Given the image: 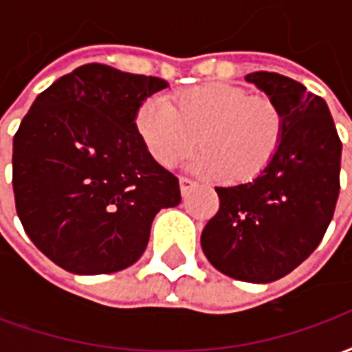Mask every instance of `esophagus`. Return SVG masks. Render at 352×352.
<instances>
[{"label":"esophagus","instance_id":"34e87169","mask_svg":"<svg viewBox=\"0 0 352 352\" xmlns=\"http://www.w3.org/2000/svg\"><path fill=\"white\" fill-rule=\"evenodd\" d=\"M179 184H181V194H183V196H186V194L196 186V183L190 181V179H186V177H181V179H179Z\"/></svg>","mask_w":352,"mask_h":352}]
</instances>
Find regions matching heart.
Instances as JSON below:
<instances>
[{"instance_id": "b5f03b06", "label": "heart", "mask_w": 352, "mask_h": 352, "mask_svg": "<svg viewBox=\"0 0 352 352\" xmlns=\"http://www.w3.org/2000/svg\"><path fill=\"white\" fill-rule=\"evenodd\" d=\"M135 131L154 160L171 168L201 146L188 168L204 175L247 181L279 153L285 116L265 96H249L226 82H206L173 96L146 98L135 113ZM199 139L196 140L195 138Z\"/></svg>"}]
</instances>
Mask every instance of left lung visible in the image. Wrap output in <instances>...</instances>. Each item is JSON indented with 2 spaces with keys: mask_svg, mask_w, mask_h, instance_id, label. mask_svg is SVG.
I'll use <instances>...</instances> for the list:
<instances>
[{
  "mask_svg": "<svg viewBox=\"0 0 352 352\" xmlns=\"http://www.w3.org/2000/svg\"><path fill=\"white\" fill-rule=\"evenodd\" d=\"M285 116L279 153L251 183L217 186L219 213L201 232V249L219 272L272 283L320 243L340 196L341 141L322 98L285 75L245 77Z\"/></svg>",
  "mask_w": 352,
  "mask_h": 352,
  "instance_id": "1",
  "label": "left lung"
}]
</instances>
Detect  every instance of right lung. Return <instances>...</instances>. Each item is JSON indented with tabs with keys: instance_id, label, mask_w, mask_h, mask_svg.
Instances as JSON below:
<instances>
[{
	"instance_id": "obj_1",
	"label": "right lung",
	"mask_w": 352,
	"mask_h": 352,
	"mask_svg": "<svg viewBox=\"0 0 352 352\" xmlns=\"http://www.w3.org/2000/svg\"><path fill=\"white\" fill-rule=\"evenodd\" d=\"M169 85L103 64L80 65L41 92L12 139V190L28 237L65 272L115 273L145 252L179 179L135 131L139 105Z\"/></svg>"
}]
</instances>
